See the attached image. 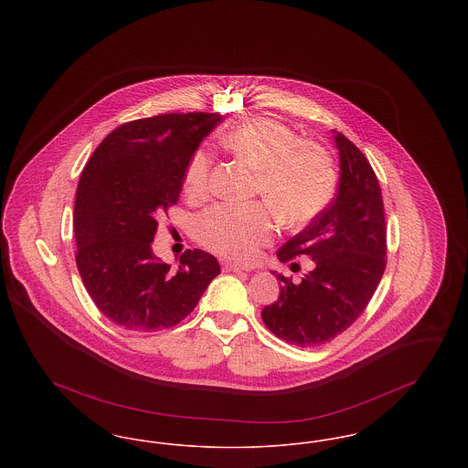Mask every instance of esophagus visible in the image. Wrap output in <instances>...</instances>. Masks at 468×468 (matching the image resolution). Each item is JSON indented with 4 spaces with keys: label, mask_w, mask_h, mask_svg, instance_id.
Returning a JSON list of instances; mask_svg holds the SVG:
<instances>
[{
    "label": "esophagus",
    "mask_w": 468,
    "mask_h": 468,
    "mask_svg": "<svg viewBox=\"0 0 468 468\" xmlns=\"http://www.w3.org/2000/svg\"><path fill=\"white\" fill-rule=\"evenodd\" d=\"M223 268L224 271H242V270H245L244 267H240L237 263H224Z\"/></svg>",
    "instance_id": "obj_1"
}]
</instances>
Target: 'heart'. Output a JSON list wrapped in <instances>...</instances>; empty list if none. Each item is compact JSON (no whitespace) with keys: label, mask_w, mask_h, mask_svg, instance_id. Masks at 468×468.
I'll return each mask as SVG.
<instances>
[{"label":"heart","mask_w":468,"mask_h":468,"mask_svg":"<svg viewBox=\"0 0 468 468\" xmlns=\"http://www.w3.org/2000/svg\"><path fill=\"white\" fill-rule=\"evenodd\" d=\"M223 145L256 170V193L281 221L300 228L315 219L334 198V159L317 144L300 140L288 124L258 117L223 134ZM214 157L198 149L184 172V191L198 198L208 191ZM275 216L267 205L221 203L208 208L197 224L201 244L237 261H252L275 235Z\"/></svg>","instance_id":"1"}]
</instances>
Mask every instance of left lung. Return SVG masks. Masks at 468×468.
Returning a JSON list of instances; mask_svg holds the SVG:
<instances>
[{
	"label": "left lung",
	"mask_w": 468,
	"mask_h": 468,
	"mask_svg": "<svg viewBox=\"0 0 468 468\" xmlns=\"http://www.w3.org/2000/svg\"><path fill=\"white\" fill-rule=\"evenodd\" d=\"M340 182L334 201L277 250L288 263L312 258L300 284L282 273L277 302L261 317L291 346L315 347L346 332L368 305L386 268V219L378 177L356 145L334 130ZM273 273V271H271Z\"/></svg>",
	"instance_id": "1"
}]
</instances>
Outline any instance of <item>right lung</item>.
<instances>
[{"instance_id":"1","label":"right lung","mask_w":468,"mask_h":468,"mask_svg":"<svg viewBox=\"0 0 468 468\" xmlns=\"http://www.w3.org/2000/svg\"><path fill=\"white\" fill-rule=\"evenodd\" d=\"M221 121L203 112L132 121L84 166L73 212L75 261L96 307L126 330L176 326L221 271L200 249L186 250L170 270L151 247L157 218L177 203L189 157Z\"/></svg>"}]
</instances>
